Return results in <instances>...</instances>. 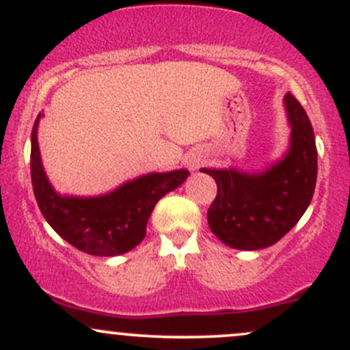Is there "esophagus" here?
Instances as JSON below:
<instances>
[{
  "mask_svg": "<svg viewBox=\"0 0 350 350\" xmlns=\"http://www.w3.org/2000/svg\"><path fill=\"white\" fill-rule=\"evenodd\" d=\"M201 162H203V159H201V155H195V157H191V159H189V161H188L189 169H198V167H200Z\"/></svg>",
  "mask_w": 350,
  "mask_h": 350,
  "instance_id": "1",
  "label": "esophagus"
}]
</instances>
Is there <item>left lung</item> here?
Listing matches in <instances>:
<instances>
[{
  "instance_id": "obj_1",
  "label": "left lung",
  "mask_w": 350,
  "mask_h": 350,
  "mask_svg": "<svg viewBox=\"0 0 350 350\" xmlns=\"http://www.w3.org/2000/svg\"><path fill=\"white\" fill-rule=\"evenodd\" d=\"M289 126L288 147L260 169L203 167L217 183L208 225L225 245L259 250L274 245L296 224L317 185L315 133L308 115L289 93L283 98Z\"/></svg>"
}]
</instances>
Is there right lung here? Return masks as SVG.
Masks as SVG:
<instances>
[{
    "instance_id": "add662e5",
    "label": "right lung",
    "mask_w": 350,
    "mask_h": 350,
    "mask_svg": "<svg viewBox=\"0 0 350 350\" xmlns=\"http://www.w3.org/2000/svg\"><path fill=\"white\" fill-rule=\"evenodd\" d=\"M38 113L31 129L30 171L33 195L47 224L81 252L115 257L139 245L154 206L188 179L189 171L150 172L98 196L62 195L52 186L38 147Z\"/></svg>"
}]
</instances>
